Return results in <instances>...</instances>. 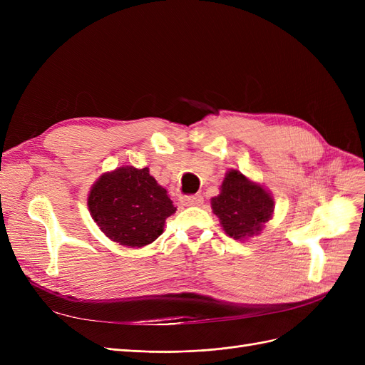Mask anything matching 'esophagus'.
<instances>
[{
  "label": "esophagus",
  "instance_id": "obj_1",
  "mask_svg": "<svg viewBox=\"0 0 365 365\" xmlns=\"http://www.w3.org/2000/svg\"><path fill=\"white\" fill-rule=\"evenodd\" d=\"M180 201L182 205H201L204 200L201 195H193V196H181Z\"/></svg>",
  "mask_w": 365,
  "mask_h": 365
}]
</instances>
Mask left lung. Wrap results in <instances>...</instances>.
I'll use <instances>...</instances> for the list:
<instances>
[{
  "label": "left lung",
  "instance_id": "obj_1",
  "mask_svg": "<svg viewBox=\"0 0 365 365\" xmlns=\"http://www.w3.org/2000/svg\"><path fill=\"white\" fill-rule=\"evenodd\" d=\"M212 208L230 237L245 240L257 236L272 217L274 200L263 185L231 169L225 173L220 193L212 197Z\"/></svg>",
  "mask_w": 365,
  "mask_h": 365
}]
</instances>
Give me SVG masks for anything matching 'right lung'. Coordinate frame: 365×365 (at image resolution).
Listing matches in <instances>:
<instances>
[{
	"instance_id": "1",
	"label": "right lung",
	"mask_w": 365,
	"mask_h": 365,
	"mask_svg": "<svg viewBox=\"0 0 365 365\" xmlns=\"http://www.w3.org/2000/svg\"><path fill=\"white\" fill-rule=\"evenodd\" d=\"M88 208L105 236L129 248L152 244L176 212L168 190L149 169L123 165L103 173L88 195Z\"/></svg>"
}]
</instances>
